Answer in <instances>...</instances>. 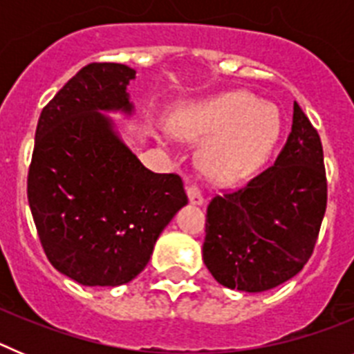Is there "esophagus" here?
<instances>
[{
  "label": "esophagus",
  "instance_id": "1",
  "mask_svg": "<svg viewBox=\"0 0 354 354\" xmlns=\"http://www.w3.org/2000/svg\"><path fill=\"white\" fill-rule=\"evenodd\" d=\"M187 198H189V202H192L193 205H202L204 204V195H202V192L198 189V186H187Z\"/></svg>",
  "mask_w": 354,
  "mask_h": 354
}]
</instances>
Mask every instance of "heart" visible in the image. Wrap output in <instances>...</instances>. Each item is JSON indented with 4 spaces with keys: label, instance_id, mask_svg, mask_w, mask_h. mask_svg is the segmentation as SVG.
<instances>
[{
    "label": "heart",
    "instance_id": "heart-1",
    "mask_svg": "<svg viewBox=\"0 0 354 354\" xmlns=\"http://www.w3.org/2000/svg\"><path fill=\"white\" fill-rule=\"evenodd\" d=\"M175 129L186 138H209L200 165L212 179L234 180L268 159L282 131V115L273 102L252 93L227 92L183 111Z\"/></svg>",
    "mask_w": 354,
    "mask_h": 354
}]
</instances>
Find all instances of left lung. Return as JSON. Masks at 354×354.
I'll list each match as a JSON object with an SVG mask.
<instances>
[{"mask_svg": "<svg viewBox=\"0 0 354 354\" xmlns=\"http://www.w3.org/2000/svg\"><path fill=\"white\" fill-rule=\"evenodd\" d=\"M326 211L321 138L294 102L292 129L273 167L207 207L202 257L228 289L262 292L303 270Z\"/></svg>", "mask_w": 354, "mask_h": 354, "instance_id": "8db88e82", "label": "left lung"}]
</instances>
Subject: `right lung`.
<instances>
[{
  "label": "right lung",
  "mask_w": 354,
  "mask_h": 354,
  "mask_svg": "<svg viewBox=\"0 0 354 354\" xmlns=\"http://www.w3.org/2000/svg\"><path fill=\"white\" fill-rule=\"evenodd\" d=\"M136 71L90 64L40 113L28 202L49 262L86 287L131 282L159 234L187 204L183 180L154 174L122 140L111 117H133Z\"/></svg>",
  "instance_id": "1"
}]
</instances>
